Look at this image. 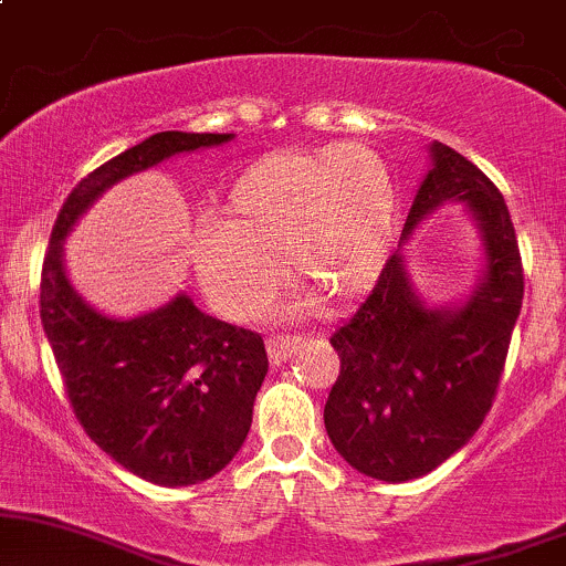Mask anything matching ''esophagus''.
Here are the masks:
<instances>
[{
    "mask_svg": "<svg viewBox=\"0 0 566 566\" xmlns=\"http://www.w3.org/2000/svg\"><path fill=\"white\" fill-rule=\"evenodd\" d=\"M297 343H301V337H292V335H271L269 343H265V348H269V359L271 365L279 367L282 361H287L292 354H295Z\"/></svg>",
    "mask_w": 566,
    "mask_h": 566,
    "instance_id": "34e87169",
    "label": "esophagus"
}]
</instances>
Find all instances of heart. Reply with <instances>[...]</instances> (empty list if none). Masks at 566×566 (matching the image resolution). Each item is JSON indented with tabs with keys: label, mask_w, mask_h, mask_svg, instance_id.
Returning <instances> with one entry per match:
<instances>
[{
	"label": "heart",
	"mask_w": 566,
	"mask_h": 566,
	"mask_svg": "<svg viewBox=\"0 0 566 566\" xmlns=\"http://www.w3.org/2000/svg\"><path fill=\"white\" fill-rule=\"evenodd\" d=\"M394 226V175L373 148L333 143L271 154L239 175L223 218L199 223L193 271L231 319H252L271 303L282 262L303 284L287 311L311 308L316 295L346 303L378 282Z\"/></svg>",
	"instance_id": "obj_1"
}]
</instances>
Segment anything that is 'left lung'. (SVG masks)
<instances>
[{"instance_id":"1","label":"left lung","mask_w":566,"mask_h":566,"mask_svg":"<svg viewBox=\"0 0 566 566\" xmlns=\"http://www.w3.org/2000/svg\"><path fill=\"white\" fill-rule=\"evenodd\" d=\"M431 170L415 193L399 250L356 314L329 337L340 356L324 428L337 454L365 476H426L471 441L495 399L524 271L509 207L473 161L428 146ZM447 200H463L485 250L478 287L454 306H428L413 290L403 244Z\"/></svg>"}]
</instances>
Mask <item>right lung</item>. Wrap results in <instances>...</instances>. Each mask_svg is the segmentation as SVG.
Masks as SVG:
<instances>
[{"instance_id":"1","label":"right lung","mask_w":566,"mask_h":566,"mask_svg":"<svg viewBox=\"0 0 566 566\" xmlns=\"http://www.w3.org/2000/svg\"><path fill=\"white\" fill-rule=\"evenodd\" d=\"M229 140L167 129L108 159L63 201L42 265L39 314L76 420L122 469L159 486L205 482L242 450L269 373L263 337L212 319L186 292L133 319L101 314L71 284L63 242L119 180Z\"/></svg>"}]
</instances>
